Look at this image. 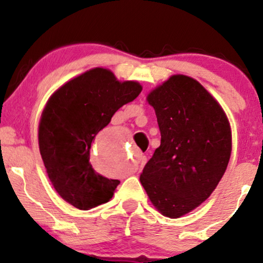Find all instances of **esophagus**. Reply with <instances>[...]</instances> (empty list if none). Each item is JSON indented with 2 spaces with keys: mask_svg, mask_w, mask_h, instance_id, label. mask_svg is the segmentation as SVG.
I'll return each instance as SVG.
<instances>
[{
  "mask_svg": "<svg viewBox=\"0 0 263 263\" xmlns=\"http://www.w3.org/2000/svg\"><path fill=\"white\" fill-rule=\"evenodd\" d=\"M146 161H147V158L145 156H139V166L136 167V170H139V168L143 167V165L146 164Z\"/></svg>",
  "mask_w": 263,
  "mask_h": 263,
  "instance_id": "obj_1",
  "label": "esophagus"
}]
</instances>
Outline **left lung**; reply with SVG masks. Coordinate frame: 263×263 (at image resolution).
I'll return each mask as SVG.
<instances>
[{
  "label": "left lung",
  "mask_w": 263,
  "mask_h": 263,
  "mask_svg": "<svg viewBox=\"0 0 263 263\" xmlns=\"http://www.w3.org/2000/svg\"><path fill=\"white\" fill-rule=\"evenodd\" d=\"M147 102L156 110L161 140L140 182L161 214L179 218L217 188L231 156V128L217 100L185 75H172Z\"/></svg>",
  "instance_id": "1"
}]
</instances>
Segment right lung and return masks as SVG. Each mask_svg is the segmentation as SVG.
<instances>
[{
	"instance_id": "right-lung-1",
	"label": "right lung",
	"mask_w": 263,
	"mask_h": 263,
	"mask_svg": "<svg viewBox=\"0 0 263 263\" xmlns=\"http://www.w3.org/2000/svg\"><path fill=\"white\" fill-rule=\"evenodd\" d=\"M141 91L139 82H120L112 71L95 68L64 84L46 103L38 130L42 159L56 192L79 210L114 196L120 181L97 174L89 149L114 114Z\"/></svg>"
}]
</instances>
